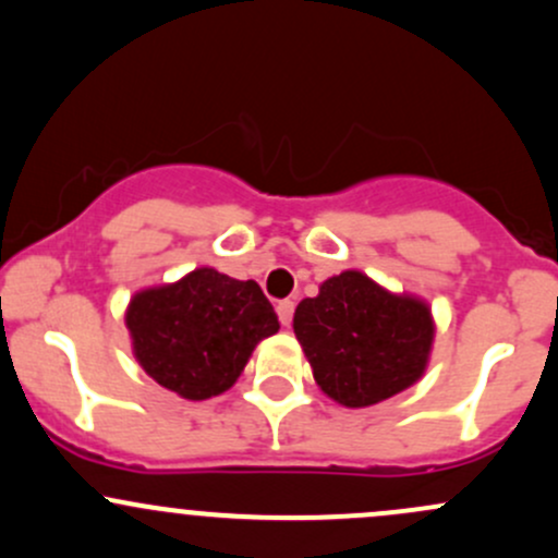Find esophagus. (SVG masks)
I'll return each instance as SVG.
<instances>
[{
  "instance_id": "esophagus-1",
  "label": "esophagus",
  "mask_w": 558,
  "mask_h": 558,
  "mask_svg": "<svg viewBox=\"0 0 558 558\" xmlns=\"http://www.w3.org/2000/svg\"><path fill=\"white\" fill-rule=\"evenodd\" d=\"M278 317H280V323H283V326H291V320H293V302L291 299H283V302H278Z\"/></svg>"
}]
</instances>
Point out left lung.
Segmentation results:
<instances>
[{"instance_id": "left-lung-1", "label": "left lung", "mask_w": 558, "mask_h": 558, "mask_svg": "<svg viewBox=\"0 0 558 558\" xmlns=\"http://www.w3.org/2000/svg\"><path fill=\"white\" fill-rule=\"evenodd\" d=\"M293 333L330 400L371 408L424 376L434 317L421 296L391 293L360 269H344L299 302Z\"/></svg>"}]
</instances>
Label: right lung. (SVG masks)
Masks as SVG:
<instances>
[{"label":"right lung","mask_w":558,"mask_h":558,"mask_svg":"<svg viewBox=\"0 0 558 558\" xmlns=\"http://www.w3.org/2000/svg\"><path fill=\"white\" fill-rule=\"evenodd\" d=\"M124 320L143 371L193 402L228 391L256 344L280 328L259 283L214 267L137 291Z\"/></svg>","instance_id":"1"}]
</instances>
